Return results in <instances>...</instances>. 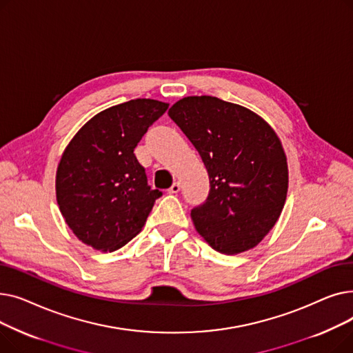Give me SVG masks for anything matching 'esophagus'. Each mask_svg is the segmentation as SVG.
<instances>
[{
    "instance_id": "obj_1",
    "label": "esophagus",
    "mask_w": 353,
    "mask_h": 353,
    "mask_svg": "<svg viewBox=\"0 0 353 353\" xmlns=\"http://www.w3.org/2000/svg\"><path fill=\"white\" fill-rule=\"evenodd\" d=\"M180 192V183L179 181H174L173 184H172V188L169 189V193L170 194H177Z\"/></svg>"
}]
</instances>
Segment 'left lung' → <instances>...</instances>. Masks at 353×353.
I'll return each mask as SVG.
<instances>
[{
	"label": "left lung",
	"mask_w": 353,
	"mask_h": 353,
	"mask_svg": "<svg viewBox=\"0 0 353 353\" xmlns=\"http://www.w3.org/2000/svg\"><path fill=\"white\" fill-rule=\"evenodd\" d=\"M169 116L209 173V196L192 210L196 230L225 254L261 243L282 213L289 183L273 128L249 108L212 96L184 97Z\"/></svg>",
	"instance_id": "obj_1"
}]
</instances>
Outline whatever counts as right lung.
I'll use <instances>...</instances> for the list:
<instances>
[{
	"label": "right lung",
	"mask_w": 353,
	"mask_h": 353,
	"mask_svg": "<svg viewBox=\"0 0 353 353\" xmlns=\"http://www.w3.org/2000/svg\"><path fill=\"white\" fill-rule=\"evenodd\" d=\"M169 104L136 99L88 120L65 147L55 193L65 223L83 243L114 252L141 232L161 192L147 184L134 148Z\"/></svg>",
	"instance_id": "1"
}]
</instances>
